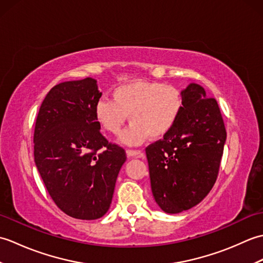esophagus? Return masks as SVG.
Listing matches in <instances>:
<instances>
[{
	"instance_id": "esophagus-1",
	"label": "esophagus",
	"mask_w": 263,
	"mask_h": 263,
	"mask_svg": "<svg viewBox=\"0 0 263 263\" xmlns=\"http://www.w3.org/2000/svg\"><path fill=\"white\" fill-rule=\"evenodd\" d=\"M126 156L128 158H142L143 157V153L140 152V150H131V149H127L126 150Z\"/></svg>"
}]
</instances>
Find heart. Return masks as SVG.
<instances>
[{
  "instance_id": "obj_1",
  "label": "heart",
  "mask_w": 263,
  "mask_h": 263,
  "mask_svg": "<svg viewBox=\"0 0 263 263\" xmlns=\"http://www.w3.org/2000/svg\"><path fill=\"white\" fill-rule=\"evenodd\" d=\"M111 99H100L95 106V119L105 131L117 135L130 115L132 121L120 141L139 146L152 136H166L180 119L184 98L180 89L156 81H132L116 87Z\"/></svg>"
}]
</instances>
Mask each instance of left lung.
I'll list each match as a JSON object with an SVG mask.
<instances>
[{
	"label": "left lung",
	"instance_id": "obj_1",
	"mask_svg": "<svg viewBox=\"0 0 263 263\" xmlns=\"http://www.w3.org/2000/svg\"><path fill=\"white\" fill-rule=\"evenodd\" d=\"M184 108L174 127L146 148L155 201L167 214L191 209L214 186L226 141L215 98L198 83L182 90Z\"/></svg>",
	"mask_w": 263,
	"mask_h": 263
}]
</instances>
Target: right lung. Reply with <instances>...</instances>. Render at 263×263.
<instances>
[{
    "instance_id": "1",
    "label": "right lung",
    "mask_w": 263,
    "mask_h": 263,
    "mask_svg": "<svg viewBox=\"0 0 263 263\" xmlns=\"http://www.w3.org/2000/svg\"><path fill=\"white\" fill-rule=\"evenodd\" d=\"M100 97L92 78L59 83L42 103L33 133L35 164L49 195L66 215L82 220L108 211L126 160L124 149L100 133L95 119Z\"/></svg>"
}]
</instances>
